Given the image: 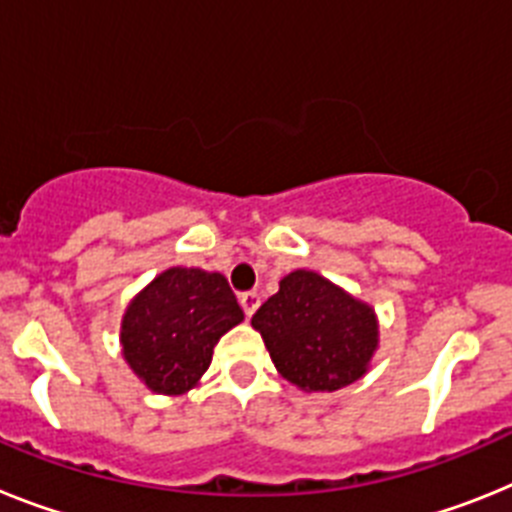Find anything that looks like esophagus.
<instances>
[{
	"label": "esophagus",
	"mask_w": 512,
	"mask_h": 512,
	"mask_svg": "<svg viewBox=\"0 0 512 512\" xmlns=\"http://www.w3.org/2000/svg\"><path fill=\"white\" fill-rule=\"evenodd\" d=\"M239 304H242L244 317H252L257 311V306H260V296H257L255 291H244L239 293Z\"/></svg>",
	"instance_id": "1"
}]
</instances>
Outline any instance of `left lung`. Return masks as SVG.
I'll list each match as a JSON object with an SVG mask.
<instances>
[{
    "label": "left lung",
    "mask_w": 512,
    "mask_h": 512,
    "mask_svg": "<svg viewBox=\"0 0 512 512\" xmlns=\"http://www.w3.org/2000/svg\"><path fill=\"white\" fill-rule=\"evenodd\" d=\"M283 379L306 391H335L366 373L376 350V317L327 278L296 270L252 317Z\"/></svg>",
    "instance_id": "left-lung-1"
}]
</instances>
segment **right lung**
I'll return each instance as SVG.
<instances>
[{
	"label": "right lung",
	"mask_w": 512,
	"mask_h": 512,
	"mask_svg": "<svg viewBox=\"0 0 512 512\" xmlns=\"http://www.w3.org/2000/svg\"><path fill=\"white\" fill-rule=\"evenodd\" d=\"M242 319L224 275L170 268L128 306L123 358L151 391L182 394L211 366L219 337Z\"/></svg>",
	"instance_id": "add662e5"
}]
</instances>
